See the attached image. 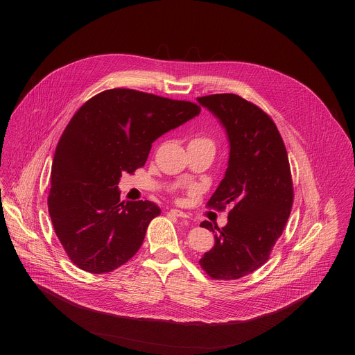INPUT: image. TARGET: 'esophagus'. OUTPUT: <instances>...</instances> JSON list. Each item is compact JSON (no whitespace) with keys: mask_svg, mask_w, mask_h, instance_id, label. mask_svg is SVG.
I'll use <instances>...</instances> for the list:
<instances>
[{"mask_svg":"<svg viewBox=\"0 0 355 355\" xmlns=\"http://www.w3.org/2000/svg\"><path fill=\"white\" fill-rule=\"evenodd\" d=\"M170 212H171V215H174V216H177V218H188V215H187L185 212L180 211V209H171Z\"/></svg>","mask_w":355,"mask_h":355,"instance_id":"esophagus-1","label":"esophagus"}]
</instances>
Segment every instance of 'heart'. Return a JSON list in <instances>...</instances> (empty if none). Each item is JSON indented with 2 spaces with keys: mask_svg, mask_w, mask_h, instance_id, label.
<instances>
[{
  "mask_svg": "<svg viewBox=\"0 0 355 355\" xmlns=\"http://www.w3.org/2000/svg\"><path fill=\"white\" fill-rule=\"evenodd\" d=\"M196 140H205V141H209L208 139H196Z\"/></svg>",
  "mask_w": 355,
  "mask_h": 355,
  "instance_id": "b5f03b06",
  "label": "heart"
}]
</instances>
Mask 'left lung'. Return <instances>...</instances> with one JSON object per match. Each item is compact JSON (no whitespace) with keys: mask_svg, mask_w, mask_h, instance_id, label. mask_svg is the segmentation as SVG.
<instances>
[{"mask_svg":"<svg viewBox=\"0 0 355 355\" xmlns=\"http://www.w3.org/2000/svg\"><path fill=\"white\" fill-rule=\"evenodd\" d=\"M226 129L230 153L225 178L208 207L232 209L215 245L199 260L214 279H239L260 268L282 234L293 202L291 167L284 140L274 121L257 105L236 94L196 98Z\"/></svg>","mask_w":355,"mask_h":355,"instance_id":"obj_1","label":"left lung"}]
</instances>
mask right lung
Listing matches in <instances>:
<instances>
[{"label":"right lung","mask_w":355,"mask_h":355,"mask_svg":"<svg viewBox=\"0 0 355 355\" xmlns=\"http://www.w3.org/2000/svg\"><path fill=\"white\" fill-rule=\"evenodd\" d=\"M199 112L189 101L114 88L74 114L56 147L47 207L78 268L111 272L139 251L148 223L162 211L150 200L122 202L119 180L144 166L156 139Z\"/></svg>","instance_id":"add662e5"}]
</instances>
